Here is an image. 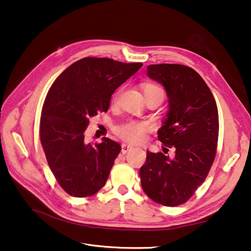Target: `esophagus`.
Here are the masks:
<instances>
[{
  "label": "esophagus",
  "mask_w": 251,
  "mask_h": 251,
  "mask_svg": "<svg viewBox=\"0 0 251 251\" xmlns=\"http://www.w3.org/2000/svg\"><path fill=\"white\" fill-rule=\"evenodd\" d=\"M133 148H132V146H130V144H127V143H123L122 144V153H126V152H128L129 151H131L132 150Z\"/></svg>",
  "instance_id": "obj_1"
}]
</instances>
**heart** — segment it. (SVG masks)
<instances>
[{
    "mask_svg": "<svg viewBox=\"0 0 251 251\" xmlns=\"http://www.w3.org/2000/svg\"><path fill=\"white\" fill-rule=\"evenodd\" d=\"M141 88L143 90V94L146 96V99L154 96H161L163 99L165 98V92L162 87L156 85L154 83H142ZM122 89H119L115 92L113 97V102L116 103L120 98ZM151 129V126L147 122H140V121H129L123 124L119 128V135L121 136L122 139L128 141L130 143H140L146 138L147 133Z\"/></svg>",
    "mask_w": 251,
    "mask_h": 251,
    "instance_id": "obj_1",
    "label": "heart"
}]
</instances>
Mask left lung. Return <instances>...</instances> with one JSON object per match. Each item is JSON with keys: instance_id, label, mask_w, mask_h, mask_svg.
Masks as SVG:
<instances>
[{"instance_id": "1", "label": "left lung", "mask_w": 251, "mask_h": 251, "mask_svg": "<svg viewBox=\"0 0 251 251\" xmlns=\"http://www.w3.org/2000/svg\"><path fill=\"white\" fill-rule=\"evenodd\" d=\"M147 71L167 91L169 113L157 137L166 148L176 149V156L170 159L163 152L147 151L139 172L141 186L154 202L176 206L186 202L204 182L215 161L218 108L201 76L188 66L156 64Z\"/></svg>"}]
</instances>
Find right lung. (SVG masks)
<instances>
[{
    "mask_svg": "<svg viewBox=\"0 0 251 251\" xmlns=\"http://www.w3.org/2000/svg\"><path fill=\"white\" fill-rule=\"evenodd\" d=\"M142 67L87 57L63 71L43 104L39 139L59 185L74 197L96 194L107 182L121 146L110 138L88 143L89 118L108 112L114 91Z\"/></svg>",
    "mask_w": 251,
    "mask_h": 251,
    "instance_id": "1",
    "label": "right lung"
}]
</instances>
